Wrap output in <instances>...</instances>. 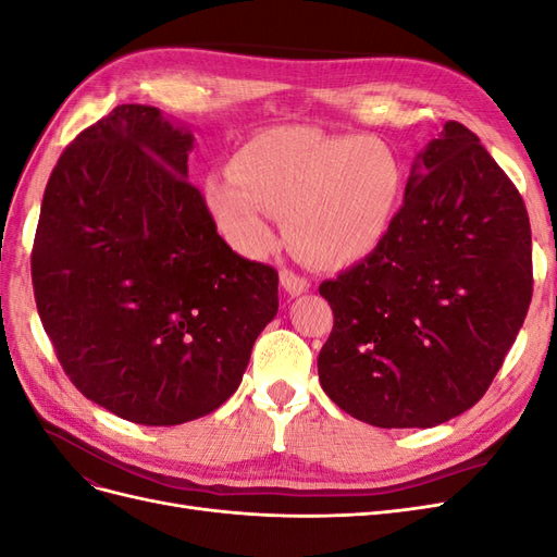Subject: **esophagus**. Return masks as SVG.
<instances>
[{
	"instance_id": "34e87169",
	"label": "esophagus",
	"mask_w": 557,
	"mask_h": 557,
	"mask_svg": "<svg viewBox=\"0 0 557 557\" xmlns=\"http://www.w3.org/2000/svg\"><path fill=\"white\" fill-rule=\"evenodd\" d=\"M281 285H283V290L288 293L290 297H297V295L309 290V281L301 278L295 272H290V269H283V272H281Z\"/></svg>"
}]
</instances>
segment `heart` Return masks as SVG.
<instances>
[{"mask_svg": "<svg viewBox=\"0 0 557 557\" xmlns=\"http://www.w3.org/2000/svg\"><path fill=\"white\" fill-rule=\"evenodd\" d=\"M404 195L395 150L376 137H334L307 127L272 129L246 141L230 174L205 183L207 209L244 256L274 246V215L309 264L344 269L387 239Z\"/></svg>", "mask_w": 557, "mask_h": 557, "instance_id": "heart-1", "label": "heart"}]
</instances>
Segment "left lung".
<instances>
[{"label":"left lung","mask_w":557,"mask_h":557,"mask_svg":"<svg viewBox=\"0 0 557 557\" xmlns=\"http://www.w3.org/2000/svg\"><path fill=\"white\" fill-rule=\"evenodd\" d=\"M318 379L336 407L374 428H434L483 397L532 299L522 197L448 121L420 150L387 239L334 281Z\"/></svg>","instance_id":"left-lung-1"}]
</instances>
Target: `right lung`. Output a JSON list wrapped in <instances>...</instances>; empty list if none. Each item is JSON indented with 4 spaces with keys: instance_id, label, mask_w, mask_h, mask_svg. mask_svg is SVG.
<instances>
[{
    "instance_id": "add662e5",
    "label": "right lung",
    "mask_w": 557,
    "mask_h": 557,
    "mask_svg": "<svg viewBox=\"0 0 557 557\" xmlns=\"http://www.w3.org/2000/svg\"><path fill=\"white\" fill-rule=\"evenodd\" d=\"M193 132L121 104L64 148L32 248L46 334L78 391L129 423L201 418L278 311L276 269L234 252L188 183Z\"/></svg>"
}]
</instances>
